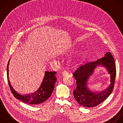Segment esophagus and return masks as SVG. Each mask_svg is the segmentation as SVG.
<instances>
[{"label": "esophagus", "mask_w": 123, "mask_h": 123, "mask_svg": "<svg viewBox=\"0 0 123 123\" xmlns=\"http://www.w3.org/2000/svg\"><path fill=\"white\" fill-rule=\"evenodd\" d=\"M68 75V73L67 71H63L62 73V76H66Z\"/></svg>", "instance_id": "obj_1"}]
</instances>
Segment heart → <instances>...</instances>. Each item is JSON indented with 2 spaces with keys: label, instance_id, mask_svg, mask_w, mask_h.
<instances>
[{
  "label": "heart",
  "instance_id": "b5f03b06",
  "mask_svg": "<svg viewBox=\"0 0 123 123\" xmlns=\"http://www.w3.org/2000/svg\"><path fill=\"white\" fill-rule=\"evenodd\" d=\"M76 47H75V46H73V48L71 49V50L72 51H74L76 49ZM85 54H86V52L85 51H82L81 54H80V55L79 56V57H78V60H83V59L84 58L85 56Z\"/></svg>",
  "mask_w": 123,
  "mask_h": 123
}]
</instances>
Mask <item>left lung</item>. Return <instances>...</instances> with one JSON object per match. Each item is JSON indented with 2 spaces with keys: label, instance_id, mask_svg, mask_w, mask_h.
<instances>
[{
  "label": "left lung",
  "instance_id": "8db88e82",
  "mask_svg": "<svg viewBox=\"0 0 123 123\" xmlns=\"http://www.w3.org/2000/svg\"><path fill=\"white\" fill-rule=\"evenodd\" d=\"M99 66L106 68L110 75L111 83L105 90L95 91L94 89L91 90L89 87V79L94 74L95 69ZM74 76L77 86L73 92L77 103L83 107H95L106 100L113 91L116 76L114 59L110 52H107L102 58L79 67Z\"/></svg>",
  "mask_w": 123,
  "mask_h": 123
}]
</instances>
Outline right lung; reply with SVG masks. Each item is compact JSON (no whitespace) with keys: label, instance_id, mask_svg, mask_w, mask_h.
<instances>
[{"label":"right lung","instance_id":"right-lung-1","mask_svg":"<svg viewBox=\"0 0 123 123\" xmlns=\"http://www.w3.org/2000/svg\"><path fill=\"white\" fill-rule=\"evenodd\" d=\"M10 60L11 59L7 65V78L11 91L14 96L19 101L31 105L40 104L46 101L50 96L54 90L57 80L55 75L56 72L45 71L43 81L38 90L31 93L22 94L13 89L9 80V65Z\"/></svg>","mask_w":123,"mask_h":123}]
</instances>
